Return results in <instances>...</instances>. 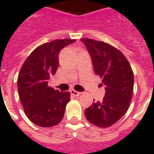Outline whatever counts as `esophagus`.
Returning <instances> with one entry per match:
<instances>
[{
	"label": "esophagus",
	"instance_id": "1",
	"mask_svg": "<svg viewBox=\"0 0 154 154\" xmlns=\"http://www.w3.org/2000/svg\"><path fill=\"white\" fill-rule=\"evenodd\" d=\"M71 94L73 96V97H79L81 95V92H79V91H77L75 90H72L70 91Z\"/></svg>",
	"mask_w": 154,
	"mask_h": 154
}]
</instances>
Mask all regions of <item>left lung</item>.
I'll list each match as a JSON object with an SVG mask.
<instances>
[{
	"instance_id": "8db88e82",
	"label": "left lung",
	"mask_w": 154,
	"mask_h": 154,
	"mask_svg": "<svg viewBox=\"0 0 154 154\" xmlns=\"http://www.w3.org/2000/svg\"><path fill=\"white\" fill-rule=\"evenodd\" d=\"M90 53L97 75L102 78L106 94L85 110L87 119L94 125H113L127 112L134 92V72L125 56L112 45L91 38H82Z\"/></svg>"
}]
</instances>
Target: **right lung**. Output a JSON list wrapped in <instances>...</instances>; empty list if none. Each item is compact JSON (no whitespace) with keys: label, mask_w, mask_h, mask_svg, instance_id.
Wrapping results in <instances>:
<instances>
[{"label":"right lung","mask_w":154,"mask_h":154,"mask_svg":"<svg viewBox=\"0 0 154 154\" xmlns=\"http://www.w3.org/2000/svg\"><path fill=\"white\" fill-rule=\"evenodd\" d=\"M76 39H57L41 44L22 65L17 79L18 93L25 115L35 125L53 127L61 122L70 92H61L48 85L58 67L62 48Z\"/></svg>","instance_id":"add662e5"}]
</instances>
